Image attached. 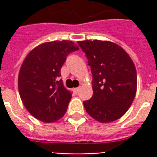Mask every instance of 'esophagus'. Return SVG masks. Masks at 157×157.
<instances>
[{
	"instance_id": "1",
	"label": "esophagus",
	"mask_w": 157,
	"mask_h": 157,
	"mask_svg": "<svg viewBox=\"0 0 157 157\" xmlns=\"http://www.w3.org/2000/svg\"><path fill=\"white\" fill-rule=\"evenodd\" d=\"M73 90H74V92H75V93H77V92L80 91V87H76V88H74Z\"/></svg>"
}]
</instances>
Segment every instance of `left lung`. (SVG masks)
<instances>
[{
    "label": "left lung",
    "mask_w": 157,
    "mask_h": 157,
    "mask_svg": "<svg viewBox=\"0 0 157 157\" xmlns=\"http://www.w3.org/2000/svg\"><path fill=\"white\" fill-rule=\"evenodd\" d=\"M92 74V98L83 102L86 113L100 123L120 118L130 108L137 89L135 64L124 48L102 40L78 41Z\"/></svg>",
    "instance_id": "obj_1"
}]
</instances>
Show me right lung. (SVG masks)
Here are the masks:
<instances>
[{
  "label": "right lung",
  "mask_w": 157,
  "mask_h": 157,
  "mask_svg": "<svg viewBox=\"0 0 157 157\" xmlns=\"http://www.w3.org/2000/svg\"><path fill=\"white\" fill-rule=\"evenodd\" d=\"M78 49L69 40L46 42L24 59L18 74L19 94L26 109L35 118L52 123L65 115L71 92L59 77L66 56Z\"/></svg>",
  "instance_id": "1"
}]
</instances>
